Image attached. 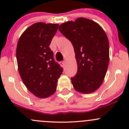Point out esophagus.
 <instances>
[{"mask_svg": "<svg viewBox=\"0 0 129 129\" xmlns=\"http://www.w3.org/2000/svg\"><path fill=\"white\" fill-rule=\"evenodd\" d=\"M60 64L61 65V66H62V67H64L65 65H66V62H65V61H62V62H60Z\"/></svg>", "mask_w": 129, "mask_h": 129, "instance_id": "obj_1", "label": "esophagus"}]
</instances>
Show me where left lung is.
<instances>
[{
	"label": "left lung",
	"mask_w": 129,
	"mask_h": 129,
	"mask_svg": "<svg viewBox=\"0 0 129 129\" xmlns=\"http://www.w3.org/2000/svg\"><path fill=\"white\" fill-rule=\"evenodd\" d=\"M72 43L77 63V72L71 78L77 92L89 93L104 81L109 62V44L106 34L97 23L86 18H78L58 27Z\"/></svg>",
	"instance_id": "8db88e82"
}]
</instances>
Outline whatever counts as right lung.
<instances>
[{
    "label": "right lung",
    "instance_id": "add662e5",
    "mask_svg": "<svg viewBox=\"0 0 129 129\" xmlns=\"http://www.w3.org/2000/svg\"><path fill=\"white\" fill-rule=\"evenodd\" d=\"M58 24L38 22L24 31L16 50L18 69L28 90L39 98L55 93L63 69L54 58L49 47Z\"/></svg>",
    "mask_w": 129,
    "mask_h": 129
}]
</instances>
